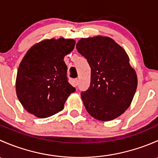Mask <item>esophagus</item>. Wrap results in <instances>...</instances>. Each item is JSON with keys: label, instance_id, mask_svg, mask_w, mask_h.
I'll return each instance as SVG.
<instances>
[{"label": "esophagus", "instance_id": "1", "mask_svg": "<svg viewBox=\"0 0 158 158\" xmlns=\"http://www.w3.org/2000/svg\"><path fill=\"white\" fill-rule=\"evenodd\" d=\"M78 84H79V79H74V85H75V86L78 85Z\"/></svg>", "mask_w": 158, "mask_h": 158}]
</instances>
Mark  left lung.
Listing matches in <instances>:
<instances>
[{"label":"left lung","mask_w":158,"mask_h":158,"mask_svg":"<svg viewBox=\"0 0 158 158\" xmlns=\"http://www.w3.org/2000/svg\"><path fill=\"white\" fill-rule=\"evenodd\" d=\"M76 49L91 67L90 86L81 93L86 111L103 122L119 117L130 106L138 86L128 54L114 40L102 36L82 38Z\"/></svg>","instance_id":"obj_1"}]
</instances>
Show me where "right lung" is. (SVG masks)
Segmentation results:
<instances>
[{
	"label": "right lung",
	"mask_w": 158,
	"mask_h": 158,
	"mask_svg": "<svg viewBox=\"0 0 158 158\" xmlns=\"http://www.w3.org/2000/svg\"><path fill=\"white\" fill-rule=\"evenodd\" d=\"M73 39L44 40L25 54L17 70L16 92L23 107L40 118L64 109L76 89L68 82L64 56L73 50Z\"/></svg>",
	"instance_id": "right-lung-1"
}]
</instances>
